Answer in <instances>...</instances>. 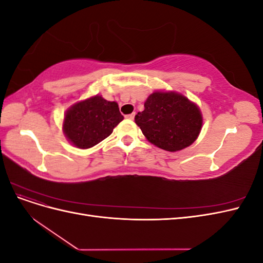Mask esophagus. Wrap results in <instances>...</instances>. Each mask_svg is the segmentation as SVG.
I'll use <instances>...</instances> for the list:
<instances>
[{"label":"esophagus","instance_id":"obj_1","mask_svg":"<svg viewBox=\"0 0 263 263\" xmlns=\"http://www.w3.org/2000/svg\"><path fill=\"white\" fill-rule=\"evenodd\" d=\"M127 119H134V117H135V113H132V114H128V115H126L125 116Z\"/></svg>","mask_w":263,"mask_h":263}]
</instances>
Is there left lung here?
<instances>
[{
    "instance_id": "8db88e82",
    "label": "left lung",
    "mask_w": 263,
    "mask_h": 263,
    "mask_svg": "<svg viewBox=\"0 0 263 263\" xmlns=\"http://www.w3.org/2000/svg\"><path fill=\"white\" fill-rule=\"evenodd\" d=\"M135 122L151 144L172 153L192 145L203 123L200 108L174 92L151 94Z\"/></svg>"
}]
</instances>
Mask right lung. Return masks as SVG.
<instances>
[{
    "label": "right lung",
    "mask_w": 263,
    "mask_h": 263,
    "mask_svg": "<svg viewBox=\"0 0 263 263\" xmlns=\"http://www.w3.org/2000/svg\"><path fill=\"white\" fill-rule=\"evenodd\" d=\"M123 119L116 102L97 95L67 110L63 132L76 147L86 149L107 138Z\"/></svg>",
    "instance_id": "1"
}]
</instances>
